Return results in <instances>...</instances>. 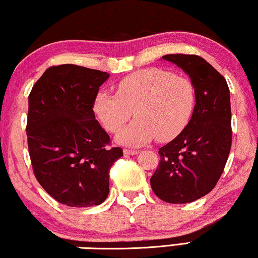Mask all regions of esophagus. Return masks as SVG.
<instances>
[{"instance_id": "34e87169", "label": "esophagus", "mask_w": 258, "mask_h": 258, "mask_svg": "<svg viewBox=\"0 0 258 258\" xmlns=\"http://www.w3.org/2000/svg\"><path fill=\"white\" fill-rule=\"evenodd\" d=\"M124 154L125 155H137L138 152L132 151V149H124Z\"/></svg>"}]
</instances>
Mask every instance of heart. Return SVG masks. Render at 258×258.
<instances>
[{"instance_id": "obj_1", "label": "heart", "mask_w": 258, "mask_h": 258, "mask_svg": "<svg viewBox=\"0 0 258 258\" xmlns=\"http://www.w3.org/2000/svg\"><path fill=\"white\" fill-rule=\"evenodd\" d=\"M196 107V89L185 76L149 68L126 76L116 95L99 92L94 102L96 117L111 133L134 113L137 117L117 136L119 144L139 147L156 138L170 141L187 127Z\"/></svg>"}]
</instances>
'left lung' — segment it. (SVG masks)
<instances>
[{
    "label": "left lung",
    "instance_id": "8db88e82",
    "mask_svg": "<svg viewBox=\"0 0 258 258\" xmlns=\"http://www.w3.org/2000/svg\"><path fill=\"white\" fill-rule=\"evenodd\" d=\"M162 59L189 75L196 107L187 127L159 149L161 161L151 185L163 202L186 204L212 191L227 162L232 146L229 88L202 56L168 54Z\"/></svg>",
    "mask_w": 258,
    "mask_h": 258
}]
</instances>
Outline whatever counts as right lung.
<instances>
[{
    "instance_id": "add662e5",
    "label": "right lung",
    "mask_w": 258,
    "mask_h": 258,
    "mask_svg": "<svg viewBox=\"0 0 258 258\" xmlns=\"http://www.w3.org/2000/svg\"><path fill=\"white\" fill-rule=\"evenodd\" d=\"M105 72L76 64L46 69L29 95V153L34 176L63 205H99L109 195V170L122 149L96 120L94 102Z\"/></svg>"
}]
</instances>
